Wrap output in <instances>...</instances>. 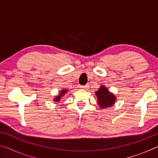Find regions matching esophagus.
<instances>
[{"label":"esophagus","mask_w":158,"mask_h":158,"mask_svg":"<svg viewBox=\"0 0 158 158\" xmlns=\"http://www.w3.org/2000/svg\"><path fill=\"white\" fill-rule=\"evenodd\" d=\"M80 88H81V89L86 90V89H89V85H84V86H81V87H80Z\"/></svg>","instance_id":"34e87169"}]
</instances>
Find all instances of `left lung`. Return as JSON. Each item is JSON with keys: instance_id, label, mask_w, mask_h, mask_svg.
Segmentation results:
<instances>
[{"instance_id": "8db88e82", "label": "left lung", "mask_w": 158, "mask_h": 158, "mask_svg": "<svg viewBox=\"0 0 158 158\" xmlns=\"http://www.w3.org/2000/svg\"><path fill=\"white\" fill-rule=\"evenodd\" d=\"M95 95L98 98V105L100 109H106L113 106L116 101V97L113 93L109 91L105 85H101L96 90Z\"/></svg>"}]
</instances>
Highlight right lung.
I'll return each mask as SVG.
<instances>
[{
  "label": "right lung",
  "mask_w": 158,
  "mask_h": 158,
  "mask_svg": "<svg viewBox=\"0 0 158 158\" xmlns=\"http://www.w3.org/2000/svg\"><path fill=\"white\" fill-rule=\"evenodd\" d=\"M68 92V90H67V89H62L59 92V93H58V95L56 96V98H53V101H55V102H59V101H60L61 98H63V96L65 95Z\"/></svg>",
  "instance_id": "right-lung-1"
}]
</instances>
